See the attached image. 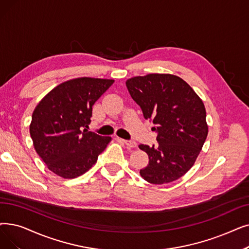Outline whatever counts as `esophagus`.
I'll return each mask as SVG.
<instances>
[{
  "label": "esophagus",
  "mask_w": 249,
  "mask_h": 249,
  "mask_svg": "<svg viewBox=\"0 0 249 249\" xmlns=\"http://www.w3.org/2000/svg\"><path fill=\"white\" fill-rule=\"evenodd\" d=\"M122 142H123L126 144V146L129 147V148L136 147V145H137V143H136L135 142H133V140H124V139H122Z\"/></svg>",
  "instance_id": "34e87169"
}]
</instances>
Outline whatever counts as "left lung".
<instances>
[{
  "label": "left lung",
  "instance_id": "obj_1",
  "mask_svg": "<svg viewBox=\"0 0 249 249\" xmlns=\"http://www.w3.org/2000/svg\"><path fill=\"white\" fill-rule=\"evenodd\" d=\"M126 86L158 132V144L138 145L149 159L140 176L151 184L179 179L196 163L208 136L202 101L187 82L172 74L132 77Z\"/></svg>",
  "mask_w": 249,
  "mask_h": 249
}]
</instances>
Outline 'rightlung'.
Returning <instances> with one entry per match:
<instances>
[{
    "label": "right lung",
    "instance_id": "add662e5",
    "mask_svg": "<svg viewBox=\"0 0 249 249\" xmlns=\"http://www.w3.org/2000/svg\"><path fill=\"white\" fill-rule=\"evenodd\" d=\"M113 79L80 77L52 89L32 113L30 136L37 155L56 175L72 179L88 172L110 143L89 131L92 106Z\"/></svg>",
    "mask_w": 249,
    "mask_h": 249
}]
</instances>
